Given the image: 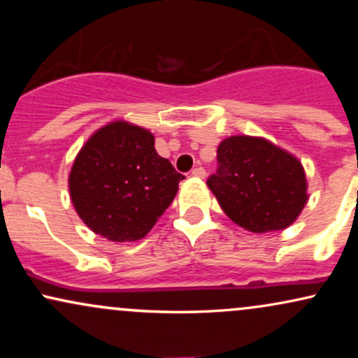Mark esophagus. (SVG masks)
Returning a JSON list of instances; mask_svg holds the SVG:
<instances>
[{
  "label": "esophagus",
  "instance_id": "34e87169",
  "mask_svg": "<svg viewBox=\"0 0 358 358\" xmlns=\"http://www.w3.org/2000/svg\"><path fill=\"white\" fill-rule=\"evenodd\" d=\"M192 175L196 176V178H205V175H207V173H205V170L202 166H196V168H193V170H192Z\"/></svg>",
  "mask_w": 358,
  "mask_h": 358
}]
</instances>
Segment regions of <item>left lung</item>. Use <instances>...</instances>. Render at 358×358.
Instances as JSON below:
<instances>
[{
  "label": "left lung",
  "instance_id": "1",
  "mask_svg": "<svg viewBox=\"0 0 358 358\" xmlns=\"http://www.w3.org/2000/svg\"><path fill=\"white\" fill-rule=\"evenodd\" d=\"M219 170L207 180L225 215L245 231H282L308 202L305 168L294 155L257 136H231L217 150Z\"/></svg>",
  "mask_w": 358,
  "mask_h": 358
}]
</instances>
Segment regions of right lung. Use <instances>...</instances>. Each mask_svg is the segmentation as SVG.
I'll return each mask as SVG.
<instances>
[{
    "label": "right lung",
    "instance_id": "obj_1",
    "mask_svg": "<svg viewBox=\"0 0 358 358\" xmlns=\"http://www.w3.org/2000/svg\"><path fill=\"white\" fill-rule=\"evenodd\" d=\"M183 178L156 153L153 133L119 119L99 127L80 148L69 190L90 231L113 242H134L170 207Z\"/></svg>",
    "mask_w": 358,
    "mask_h": 358
}]
</instances>
